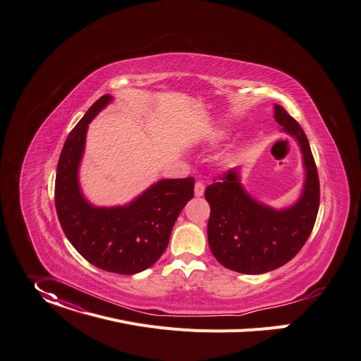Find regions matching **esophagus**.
<instances>
[{
	"label": "esophagus",
	"instance_id": "1",
	"mask_svg": "<svg viewBox=\"0 0 361 361\" xmlns=\"http://www.w3.org/2000/svg\"><path fill=\"white\" fill-rule=\"evenodd\" d=\"M194 194H195V197H202V195L204 194V184L202 181H197L194 184Z\"/></svg>",
	"mask_w": 361,
	"mask_h": 361
}]
</instances>
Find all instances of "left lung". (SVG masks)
<instances>
[{
  "instance_id": "obj_1",
  "label": "left lung",
  "mask_w": 361,
  "mask_h": 361,
  "mask_svg": "<svg viewBox=\"0 0 361 361\" xmlns=\"http://www.w3.org/2000/svg\"><path fill=\"white\" fill-rule=\"evenodd\" d=\"M275 121L298 142L305 169L301 197L288 209H272L245 190L239 170H227L209 185V246L227 269L257 275L285 265L308 240L319 207V180L308 138L300 123L282 106H274Z\"/></svg>"
}]
</instances>
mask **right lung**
<instances>
[{"instance_id": "add662e5", "label": "right lung", "mask_w": 361, "mask_h": 361, "mask_svg": "<svg viewBox=\"0 0 361 361\" xmlns=\"http://www.w3.org/2000/svg\"><path fill=\"white\" fill-rule=\"evenodd\" d=\"M112 101L99 97L63 145L54 185L56 212L64 235L96 268L134 275L152 267L167 249L173 226L194 195V178H166L125 206L96 207L82 194L79 166L90 121Z\"/></svg>"}]
</instances>
